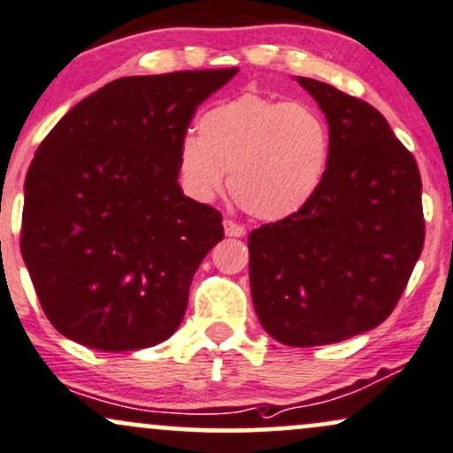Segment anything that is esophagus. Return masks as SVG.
<instances>
[{
    "label": "esophagus",
    "instance_id": "esophagus-1",
    "mask_svg": "<svg viewBox=\"0 0 453 453\" xmlns=\"http://www.w3.org/2000/svg\"><path fill=\"white\" fill-rule=\"evenodd\" d=\"M223 230H226V236H230V238H242L244 234H247L244 226H241V223H236L232 219L223 221Z\"/></svg>",
    "mask_w": 453,
    "mask_h": 453
}]
</instances>
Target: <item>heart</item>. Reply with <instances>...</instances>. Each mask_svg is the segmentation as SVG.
I'll return each mask as SVG.
<instances>
[{
  "instance_id": "heart-1",
  "label": "heart",
  "mask_w": 453,
  "mask_h": 453,
  "mask_svg": "<svg viewBox=\"0 0 453 453\" xmlns=\"http://www.w3.org/2000/svg\"><path fill=\"white\" fill-rule=\"evenodd\" d=\"M200 134H185L177 160L196 198L226 188L249 215L280 221L302 211L323 183L331 133L316 109L257 92L217 103L200 116Z\"/></svg>"
}]
</instances>
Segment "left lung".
Here are the masks:
<instances>
[{
  "mask_svg": "<svg viewBox=\"0 0 453 453\" xmlns=\"http://www.w3.org/2000/svg\"><path fill=\"white\" fill-rule=\"evenodd\" d=\"M331 133L325 179L296 215L249 236L261 326L285 346H325L373 329L405 291L424 247L416 160L378 109L296 78Z\"/></svg>",
  "mask_w": 453,
  "mask_h": 453,
  "instance_id": "left-lung-1",
  "label": "left lung"
}]
</instances>
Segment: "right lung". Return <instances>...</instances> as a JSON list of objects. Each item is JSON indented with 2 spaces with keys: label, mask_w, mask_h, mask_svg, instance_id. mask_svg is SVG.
<instances>
[{
  "label": "right lung",
  "mask_w": 453,
  "mask_h": 453,
  "mask_svg": "<svg viewBox=\"0 0 453 453\" xmlns=\"http://www.w3.org/2000/svg\"><path fill=\"white\" fill-rule=\"evenodd\" d=\"M238 69L109 81L58 119L25 179L20 253L58 334L105 352L160 344L223 238L221 215L179 185L196 109Z\"/></svg>",
  "instance_id": "1"
}]
</instances>
